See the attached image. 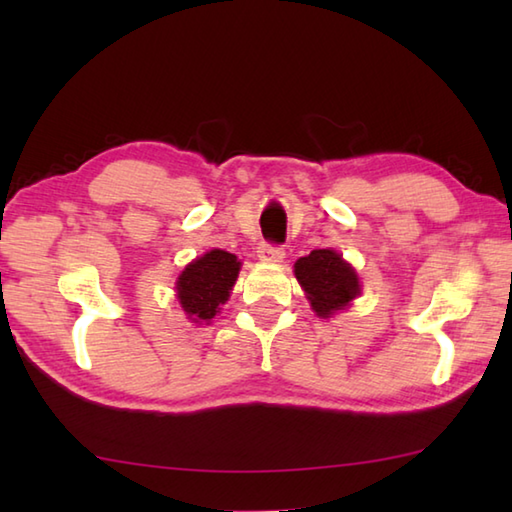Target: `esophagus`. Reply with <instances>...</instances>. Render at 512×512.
Instances as JSON below:
<instances>
[{
    "mask_svg": "<svg viewBox=\"0 0 512 512\" xmlns=\"http://www.w3.org/2000/svg\"><path fill=\"white\" fill-rule=\"evenodd\" d=\"M284 248L281 246H275V244H266V242H262L257 246V257L262 259V262H281V259H284Z\"/></svg>",
    "mask_w": 512,
    "mask_h": 512,
    "instance_id": "esophagus-1",
    "label": "esophagus"
}]
</instances>
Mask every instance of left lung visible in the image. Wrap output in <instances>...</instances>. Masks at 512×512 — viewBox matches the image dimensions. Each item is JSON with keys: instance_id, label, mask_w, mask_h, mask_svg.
Wrapping results in <instances>:
<instances>
[{"instance_id": "8db88e82", "label": "left lung", "mask_w": 512, "mask_h": 512, "mask_svg": "<svg viewBox=\"0 0 512 512\" xmlns=\"http://www.w3.org/2000/svg\"><path fill=\"white\" fill-rule=\"evenodd\" d=\"M295 277L306 290L312 310L323 319L345 310L361 295L356 270L330 248H317L310 255L297 259Z\"/></svg>"}]
</instances>
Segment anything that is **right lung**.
<instances>
[{
	"instance_id": "right-lung-1",
	"label": "right lung",
	"mask_w": 512,
	"mask_h": 512,
	"mask_svg": "<svg viewBox=\"0 0 512 512\" xmlns=\"http://www.w3.org/2000/svg\"><path fill=\"white\" fill-rule=\"evenodd\" d=\"M242 262L226 250L213 248L182 270L176 290L184 314L193 323H211L231 297Z\"/></svg>"
}]
</instances>
